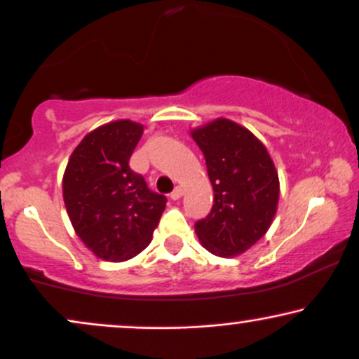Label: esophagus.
I'll return each instance as SVG.
<instances>
[{
	"label": "esophagus",
	"mask_w": 359,
	"mask_h": 359,
	"mask_svg": "<svg viewBox=\"0 0 359 359\" xmlns=\"http://www.w3.org/2000/svg\"><path fill=\"white\" fill-rule=\"evenodd\" d=\"M182 194H184L182 187H175V191L170 194V198H172V201H179V198L182 197Z\"/></svg>",
	"instance_id": "esophagus-1"
}]
</instances>
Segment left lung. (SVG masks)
<instances>
[{"mask_svg": "<svg viewBox=\"0 0 359 359\" xmlns=\"http://www.w3.org/2000/svg\"><path fill=\"white\" fill-rule=\"evenodd\" d=\"M191 135L214 189L212 210L196 224V234L214 256H241L266 236L278 212L273 158L252 132L222 116L192 128Z\"/></svg>", "mask_w": 359, "mask_h": 359, "instance_id": "8db88e82", "label": "left lung"}]
</instances>
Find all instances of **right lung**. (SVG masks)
Here are the masks:
<instances>
[{
  "instance_id": "add662e5",
  "label": "right lung",
  "mask_w": 359,
  "mask_h": 359,
  "mask_svg": "<svg viewBox=\"0 0 359 359\" xmlns=\"http://www.w3.org/2000/svg\"><path fill=\"white\" fill-rule=\"evenodd\" d=\"M144 125L115 120L86 133L63 174V201L76 236L97 257L123 262L152 241L167 198L128 165Z\"/></svg>"
}]
</instances>
